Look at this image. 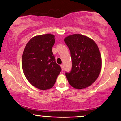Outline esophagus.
<instances>
[{
	"label": "esophagus",
	"mask_w": 121,
	"mask_h": 121,
	"mask_svg": "<svg viewBox=\"0 0 121 121\" xmlns=\"http://www.w3.org/2000/svg\"><path fill=\"white\" fill-rule=\"evenodd\" d=\"M60 66H61V69H62V70L63 71V69H64V68H63V65H60Z\"/></svg>",
	"instance_id": "34e87169"
}]
</instances>
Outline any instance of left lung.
<instances>
[{
  "label": "left lung",
  "instance_id": "8db88e82",
  "mask_svg": "<svg viewBox=\"0 0 121 121\" xmlns=\"http://www.w3.org/2000/svg\"><path fill=\"white\" fill-rule=\"evenodd\" d=\"M64 41L72 60L71 71L65 73L69 83L76 89L89 87L98 78L101 69V54L97 44L81 34L69 35Z\"/></svg>",
  "mask_w": 121,
  "mask_h": 121
}]
</instances>
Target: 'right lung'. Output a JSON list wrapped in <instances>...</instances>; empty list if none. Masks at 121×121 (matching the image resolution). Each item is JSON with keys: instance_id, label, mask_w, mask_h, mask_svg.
<instances>
[{"instance_id": "right-lung-1", "label": "right lung", "mask_w": 121, "mask_h": 121, "mask_svg": "<svg viewBox=\"0 0 121 121\" xmlns=\"http://www.w3.org/2000/svg\"><path fill=\"white\" fill-rule=\"evenodd\" d=\"M54 37L50 34L34 37L26 44L22 55L24 76L32 85L41 90L52 88L61 71L52 50Z\"/></svg>"}]
</instances>
